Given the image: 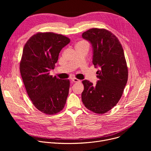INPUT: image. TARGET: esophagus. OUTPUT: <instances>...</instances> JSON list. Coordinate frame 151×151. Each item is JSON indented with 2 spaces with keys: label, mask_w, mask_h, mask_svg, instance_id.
I'll list each match as a JSON object with an SVG mask.
<instances>
[{
  "label": "esophagus",
  "mask_w": 151,
  "mask_h": 151,
  "mask_svg": "<svg viewBox=\"0 0 151 151\" xmlns=\"http://www.w3.org/2000/svg\"><path fill=\"white\" fill-rule=\"evenodd\" d=\"M71 81H72V82L73 83H77V82H80V81L79 79H76V78H72L71 79Z\"/></svg>",
  "instance_id": "1"
}]
</instances>
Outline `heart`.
I'll return each mask as SVG.
<instances>
[{
    "label": "heart",
    "instance_id": "b5f03b06",
    "mask_svg": "<svg viewBox=\"0 0 151 151\" xmlns=\"http://www.w3.org/2000/svg\"><path fill=\"white\" fill-rule=\"evenodd\" d=\"M86 44V43H85V42H81L78 43V44ZM78 44H77V45H78Z\"/></svg>",
    "mask_w": 151,
    "mask_h": 151
}]
</instances>
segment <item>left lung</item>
<instances>
[{"label": "left lung", "mask_w": 151, "mask_h": 151, "mask_svg": "<svg viewBox=\"0 0 151 151\" xmlns=\"http://www.w3.org/2000/svg\"><path fill=\"white\" fill-rule=\"evenodd\" d=\"M93 48V64L99 68L96 85L82 81V101L90 111L103 114L118 103L128 80V69L124 50L118 38L103 29H91L82 33Z\"/></svg>", "instance_id": "1"}]
</instances>
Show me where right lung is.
Instances as JSON below:
<instances>
[{"instance_id":"add662e5","label":"right lung","mask_w":151,"mask_h":151,"mask_svg":"<svg viewBox=\"0 0 151 151\" xmlns=\"http://www.w3.org/2000/svg\"><path fill=\"white\" fill-rule=\"evenodd\" d=\"M62 35L38 33L24 45L20 62V73L27 94L42 112L54 115L65 106L70 81L50 75L54 69L59 53L70 42Z\"/></svg>"}]
</instances>
